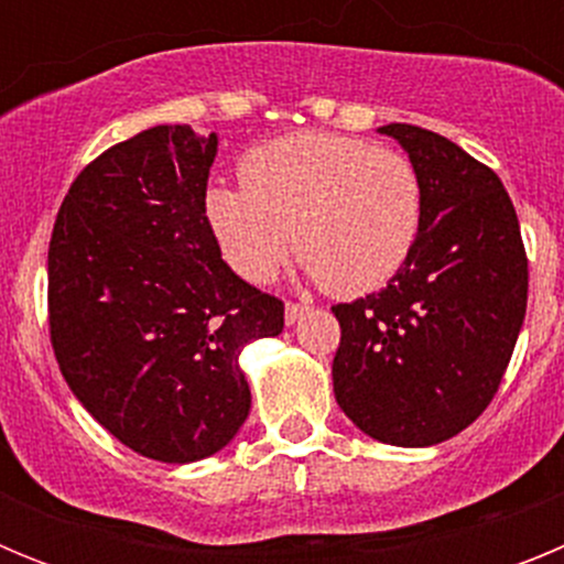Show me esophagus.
Returning a JSON list of instances; mask_svg holds the SVG:
<instances>
[{"mask_svg":"<svg viewBox=\"0 0 564 564\" xmlns=\"http://www.w3.org/2000/svg\"><path fill=\"white\" fill-rule=\"evenodd\" d=\"M305 313H307L305 305H299V302H288V305H285V322H288V325H296L299 318L305 316Z\"/></svg>","mask_w":564,"mask_h":564,"instance_id":"esophagus-1","label":"esophagus"}]
</instances>
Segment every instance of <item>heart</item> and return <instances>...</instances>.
I'll return each mask as SVG.
<instances>
[{
  "label": "heart",
  "instance_id": "1",
  "mask_svg": "<svg viewBox=\"0 0 564 564\" xmlns=\"http://www.w3.org/2000/svg\"><path fill=\"white\" fill-rule=\"evenodd\" d=\"M242 186H212L206 220L228 265L271 282L296 246L336 296L387 285L421 237L423 181L395 149L336 132H299L251 149Z\"/></svg>",
  "mask_w": 564,
  "mask_h": 564
}]
</instances>
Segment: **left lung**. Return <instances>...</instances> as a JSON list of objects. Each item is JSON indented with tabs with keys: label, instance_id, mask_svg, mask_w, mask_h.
<instances>
[{
	"label": "left lung",
	"instance_id": "1",
	"mask_svg": "<svg viewBox=\"0 0 564 564\" xmlns=\"http://www.w3.org/2000/svg\"><path fill=\"white\" fill-rule=\"evenodd\" d=\"M378 132L421 172L423 226L383 291L333 307V392L364 435L435 446L475 423L506 376L525 318V246L486 163L412 123Z\"/></svg>",
	"mask_w": 564,
	"mask_h": 564
}]
</instances>
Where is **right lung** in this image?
Instances as JSON below:
<instances>
[{"instance_id":"add662e5","label":"right lung","mask_w":564,"mask_h":564,"mask_svg":"<svg viewBox=\"0 0 564 564\" xmlns=\"http://www.w3.org/2000/svg\"><path fill=\"white\" fill-rule=\"evenodd\" d=\"M217 134L152 127L84 166L47 251L50 341L64 381L143 457L220 452L251 410L239 352L285 305L223 262L206 220Z\"/></svg>"}]
</instances>
